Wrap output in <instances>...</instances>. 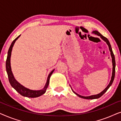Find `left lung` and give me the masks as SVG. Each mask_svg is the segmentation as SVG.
Instances as JSON below:
<instances>
[{
    "mask_svg": "<svg viewBox=\"0 0 121 121\" xmlns=\"http://www.w3.org/2000/svg\"><path fill=\"white\" fill-rule=\"evenodd\" d=\"M92 34H94L95 35H97V36H100L101 39L102 40H104L105 42L106 43L107 45L108 46V48H109V50L110 51V54H111V58H112V77H111V80L110 82V83L108 85H107V86L106 87V88L104 89V90L100 92V93H99L98 94H96V95H91V96H82V95H79L78 94H77V92H75L73 90L72 87H71V86H70V87L72 88V90L73 91V92H74V94H76L78 96H79V97H81V98H82V99H98L99 97H100L101 96H102L104 95V94L106 92V91L108 90L109 87H110L111 86L112 82H113V80H114V78H115V67H116V62H115V56H114L113 54V51H112V48H111V46L110 44V43L109 42V41L108 40V39H107V38H106L105 37H104V36H102L101 34H100V33H99L98 31H92Z\"/></svg>",
    "mask_w": 121,
    "mask_h": 121,
    "instance_id": "left-lung-1",
    "label": "left lung"
}]
</instances>
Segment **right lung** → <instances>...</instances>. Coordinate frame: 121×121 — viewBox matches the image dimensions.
<instances>
[{
  "mask_svg": "<svg viewBox=\"0 0 121 121\" xmlns=\"http://www.w3.org/2000/svg\"><path fill=\"white\" fill-rule=\"evenodd\" d=\"M19 35L17 37H16L13 42L11 43L10 46L9 50H8V56L7 59H6V72H7L8 78H9V81L10 82V84L11 85L13 88L16 91L19 92V93L21 95L23 96L27 97H31V98H35V97H37L40 96L44 94L46 91L48 86L49 85V79L51 75H52L53 73L54 69H53L51 72L49 74L48 76L47 82L44 85L43 88L41 90H31L29 88H27L24 85H21V84L17 82L15 78L14 75H13L12 71H11V64H10V58H11V51H12L13 47L14 46V44L15 43L16 41L19 39L20 36Z\"/></svg>",
  "mask_w": 121,
  "mask_h": 121,
  "instance_id": "obj_1",
  "label": "right lung"
}]
</instances>
